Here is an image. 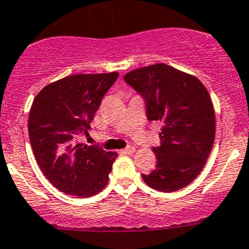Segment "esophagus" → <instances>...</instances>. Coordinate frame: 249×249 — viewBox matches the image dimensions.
I'll return each mask as SVG.
<instances>
[{"label":"esophagus","mask_w":249,"mask_h":249,"mask_svg":"<svg viewBox=\"0 0 249 249\" xmlns=\"http://www.w3.org/2000/svg\"><path fill=\"white\" fill-rule=\"evenodd\" d=\"M135 153V148L134 147H127L125 149L120 150V154H125V155H129V154H134Z\"/></svg>","instance_id":"esophagus-1"}]
</instances>
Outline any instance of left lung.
I'll return each instance as SVG.
<instances>
[{
	"mask_svg": "<svg viewBox=\"0 0 249 249\" xmlns=\"http://www.w3.org/2000/svg\"><path fill=\"white\" fill-rule=\"evenodd\" d=\"M125 82L145 100L148 120L162 124L157 167L142 175L145 184L172 193L187 187L205 166L215 135V114L205 85L166 64L130 71Z\"/></svg>",
	"mask_w": 249,
	"mask_h": 249,
	"instance_id": "1",
	"label": "left lung"
}]
</instances>
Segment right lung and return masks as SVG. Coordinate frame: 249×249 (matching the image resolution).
Wrapping results in <instances>:
<instances>
[{
  "label": "right lung",
  "mask_w": 249,
  "mask_h": 249,
  "mask_svg": "<svg viewBox=\"0 0 249 249\" xmlns=\"http://www.w3.org/2000/svg\"><path fill=\"white\" fill-rule=\"evenodd\" d=\"M118 72L73 74L46 85L32 102L29 136L47 179L60 192L89 197L101 192L118 153L77 143L87 134Z\"/></svg>",
  "instance_id": "1"
}]
</instances>
